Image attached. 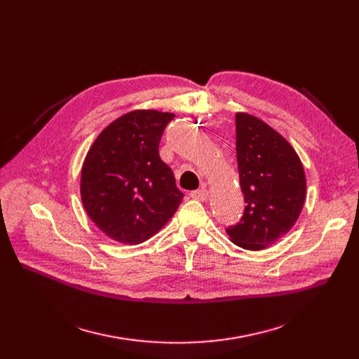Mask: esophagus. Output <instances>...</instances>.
<instances>
[{"instance_id": "1", "label": "esophagus", "mask_w": 359, "mask_h": 359, "mask_svg": "<svg viewBox=\"0 0 359 359\" xmlns=\"http://www.w3.org/2000/svg\"><path fill=\"white\" fill-rule=\"evenodd\" d=\"M191 196H192L194 199H198V201H206V199H208V191H206L205 187H201V189L194 191V192L191 194Z\"/></svg>"}]
</instances>
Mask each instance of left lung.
<instances>
[{"mask_svg":"<svg viewBox=\"0 0 359 359\" xmlns=\"http://www.w3.org/2000/svg\"><path fill=\"white\" fill-rule=\"evenodd\" d=\"M236 137L246 208L227 233L236 246L257 252L294 227L306 201V173L292 145L262 119L236 113Z\"/></svg>","mask_w":359,"mask_h":359,"instance_id":"obj_1","label":"left lung"}]
</instances>
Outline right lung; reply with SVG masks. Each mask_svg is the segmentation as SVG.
<instances>
[{"mask_svg": "<svg viewBox=\"0 0 359 359\" xmlns=\"http://www.w3.org/2000/svg\"><path fill=\"white\" fill-rule=\"evenodd\" d=\"M175 113L140 109L109 123L93 142L81 168L84 210L109 238L140 244L175 215L183 194L158 154Z\"/></svg>", "mask_w": 359, "mask_h": 359, "instance_id": "add662e5", "label": "right lung"}]
</instances>
